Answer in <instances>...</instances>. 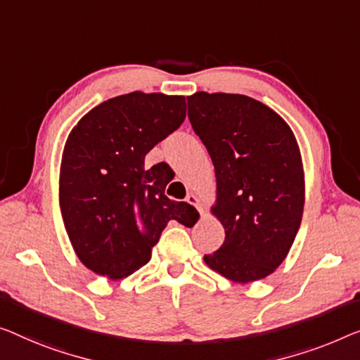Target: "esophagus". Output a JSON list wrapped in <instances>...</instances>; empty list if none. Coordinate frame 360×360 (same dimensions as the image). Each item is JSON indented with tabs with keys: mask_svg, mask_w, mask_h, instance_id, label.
<instances>
[{
	"mask_svg": "<svg viewBox=\"0 0 360 360\" xmlns=\"http://www.w3.org/2000/svg\"><path fill=\"white\" fill-rule=\"evenodd\" d=\"M186 202L187 203H191V205H194L198 212H200V214H203V210H202V207L198 205V198L194 195V194H187V197H186Z\"/></svg>",
	"mask_w": 360,
	"mask_h": 360,
	"instance_id": "obj_1",
	"label": "esophagus"
}]
</instances>
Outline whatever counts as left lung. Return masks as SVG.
<instances>
[{"label":"left lung","instance_id":"8db88e82","mask_svg":"<svg viewBox=\"0 0 360 360\" xmlns=\"http://www.w3.org/2000/svg\"><path fill=\"white\" fill-rule=\"evenodd\" d=\"M187 116L210 155L224 243L203 257L236 283L262 280L286 259L300 226L304 168L296 137L281 116L250 96L197 92Z\"/></svg>","mask_w":360,"mask_h":360}]
</instances>
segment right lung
Returning a JSON list of instances; mask_svg holds the SVG:
<instances>
[{
	"label": "right lung",
	"mask_w": 360,
	"mask_h": 360,
	"mask_svg": "<svg viewBox=\"0 0 360 360\" xmlns=\"http://www.w3.org/2000/svg\"><path fill=\"white\" fill-rule=\"evenodd\" d=\"M186 117L184 96L132 92L89 111L69 134L60 171L64 226L80 262L120 280L152 257L171 219L192 226L194 207L169 200L165 163L146 155Z\"/></svg>",
	"instance_id": "add662e5"
}]
</instances>
